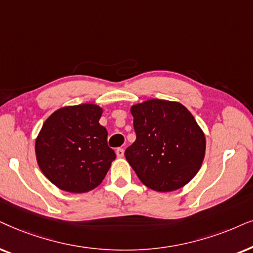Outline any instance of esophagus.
Instances as JSON below:
<instances>
[{"instance_id":"34e87169","label":"esophagus","mask_w":253,"mask_h":253,"mask_svg":"<svg viewBox=\"0 0 253 253\" xmlns=\"http://www.w3.org/2000/svg\"><path fill=\"white\" fill-rule=\"evenodd\" d=\"M116 154H117V156L119 157V158L124 157V149H123V148H117Z\"/></svg>"}]
</instances>
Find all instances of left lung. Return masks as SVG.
<instances>
[{
	"mask_svg": "<svg viewBox=\"0 0 253 253\" xmlns=\"http://www.w3.org/2000/svg\"><path fill=\"white\" fill-rule=\"evenodd\" d=\"M136 140L125 156L139 179L151 190L183 187L199 171L206 139L184 105L149 99L130 107Z\"/></svg>",
	"mask_w": 253,
	"mask_h": 253,
	"instance_id": "obj_1",
	"label": "left lung"
}]
</instances>
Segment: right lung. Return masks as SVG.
<instances>
[{
  "mask_svg": "<svg viewBox=\"0 0 253 253\" xmlns=\"http://www.w3.org/2000/svg\"><path fill=\"white\" fill-rule=\"evenodd\" d=\"M96 104L65 106L50 114L36 139L40 170L60 190L84 193L105 178L116 153L107 146Z\"/></svg>",
  "mask_w": 253,
  "mask_h": 253,
  "instance_id": "1",
  "label": "right lung"
}]
</instances>
